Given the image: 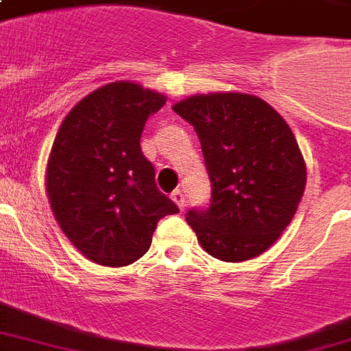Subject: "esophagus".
I'll list each match as a JSON object with an SVG mask.
<instances>
[{"instance_id":"esophagus-1","label":"esophagus","mask_w":351,"mask_h":351,"mask_svg":"<svg viewBox=\"0 0 351 351\" xmlns=\"http://www.w3.org/2000/svg\"><path fill=\"white\" fill-rule=\"evenodd\" d=\"M171 199L175 200V204L178 206V210L184 211V208H186V197H184V193H182L180 189H176V191H173V195H171Z\"/></svg>"}]
</instances>
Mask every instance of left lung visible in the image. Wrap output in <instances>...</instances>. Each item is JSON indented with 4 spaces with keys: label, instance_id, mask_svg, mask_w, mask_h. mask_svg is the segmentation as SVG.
Here are the masks:
<instances>
[{
    "label": "left lung",
    "instance_id": "8db88e82",
    "mask_svg": "<svg viewBox=\"0 0 351 351\" xmlns=\"http://www.w3.org/2000/svg\"><path fill=\"white\" fill-rule=\"evenodd\" d=\"M173 110L197 130L210 175V208L186 213L200 247L228 263L258 258L293 221L306 189L293 130L250 93H199Z\"/></svg>",
    "mask_w": 351,
    "mask_h": 351
}]
</instances>
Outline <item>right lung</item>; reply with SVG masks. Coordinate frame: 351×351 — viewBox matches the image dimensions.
Instances as JSON below:
<instances>
[{"mask_svg": "<svg viewBox=\"0 0 351 351\" xmlns=\"http://www.w3.org/2000/svg\"><path fill=\"white\" fill-rule=\"evenodd\" d=\"M165 101L156 90L116 80L80 99L55 136L45 167L51 211L93 263H134L151 247L158 221L178 213L158 191L140 147L147 117Z\"/></svg>", "mask_w": 351, "mask_h": 351, "instance_id": "add662e5", "label": "right lung"}]
</instances>
